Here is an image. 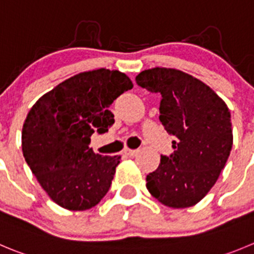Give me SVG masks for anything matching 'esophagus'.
Returning <instances> with one entry per match:
<instances>
[{"label":"esophagus","mask_w":254,"mask_h":254,"mask_svg":"<svg viewBox=\"0 0 254 254\" xmlns=\"http://www.w3.org/2000/svg\"><path fill=\"white\" fill-rule=\"evenodd\" d=\"M125 153L129 157H134L137 153H138V151H137V149H126Z\"/></svg>","instance_id":"obj_1"}]
</instances>
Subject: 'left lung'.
I'll return each mask as SVG.
<instances>
[{
	"mask_svg": "<svg viewBox=\"0 0 254 254\" xmlns=\"http://www.w3.org/2000/svg\"><path fill=\"white\" fill-rule=\"evenodd\" d=\"M136 82L161 96L159 121L176 137L173 153L161 156L158 168L147 176V190L167 207L194 206L217 182L231 153L228 107L206 83L175 68L146 69Z\"/></svg>",
	"mask_w": 254,
	"mask_h": 254,
	"instance_id": "obj_1",
	"label": "left lung"
}]
</instances>
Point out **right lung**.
<instances>
[{"instance_id": "right-lung-1", "label": "right lung", "mask_w": 254, "mask_h": 254, "mask_svg": "<svg viewBox=\"0 0 254 254\" xmlns=\"http://www.w3.org/2000/svg\"><path fill=\"white\" fill-rule=\"evenodd\" d=\"M132 87L122 72L100 68L66 79L32 106L22 128L23 157L59 206L86 211L108 192L121 156L96 154L91 136L108 131L115 123L108 108Z\"/></svg>"}]
</instances>
